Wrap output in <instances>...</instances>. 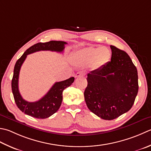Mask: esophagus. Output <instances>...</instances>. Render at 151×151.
I'll use <instances>...</instances> for the list:
<instances>
[{
  "label": "esophagus",
  "mask_w": 151,
  "mask_h": 151,
  "mask_svg": "<svg viewBox=\"0 0 151 151\" xmlns=\"http://www.w3.org/2000/svg\"><path fill=\"white\" fill-rule=\"evenodd\" d=\"M85 75V73L83 71H79L78 73H76L75 75V77L78 78V77H81V76H84Z\"/></svg>",
  "instance_id": "obj_1"
}]
</instances>
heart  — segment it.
Returning <instances> with one entry per match:
<instances>
[{
	"instance_id": "b5f03b06",
	"label": "heart",
	"mask_w": 151,
	"mask_h": 151,
	"mask_svg": "<svg viewBox=\"0 0 151 151\" xmlns=\"http://www.w3.org/2000/svg\"><path fill=\"white\" fill-rule=\"evenodd\" d=\"M111 52L105 47H88L80 50L75 55V60L78 63L88 64L91 62V66L98 68L109 61Z\"/></svg>"
}]
</instances>
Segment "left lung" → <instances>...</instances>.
<instances>
[{
  "label": "left lung",
  "mask_w": 151,
  "mask_h": 151,
  "mask_svg": "<svg viewBox=\"0 0 151 151\" xmlns=\"http://www.w3.org/2000/svg\"><path fill=\"white\" fill-rule=\"evenodd\" d=\"M111 61L88 74L84 99L88 108L111 120L129 111L138 92L137 68L128 54L111 45Z\"/></svg>",
  "instance_id": "1"
}]
</instances>
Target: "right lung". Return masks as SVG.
<instances>
[{"instance_id":"1","label":"right lung","mask_w":151,"mask_h":151,"mask_svg":"<svg viewBox=\"0 0 151 151\" xmlns=\"http://www.w3.org/2000/svg\"><path fill=\"white\" fill-rule=\"evenodd\" d=\"M67 44L63 41L55 40L37 43L27 50L16 61L12 80V90L16 105L23 113L36 119H44L52 116L60 109L63 99V91L73 83L75 78L70 77L65 81L55 82L45 96L35 102H29L23 99L19 91L18 80L21 67L27 55L41 50L62 52L65 48V44Z\"/></svg>"}]
</instances>
